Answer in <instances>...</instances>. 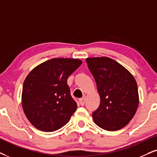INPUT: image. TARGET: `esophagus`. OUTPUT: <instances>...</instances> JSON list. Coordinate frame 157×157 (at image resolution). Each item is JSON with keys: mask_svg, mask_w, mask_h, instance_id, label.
<instances>
[{"mask_svg": "<svg viewBox=\"0 0 157 157\" xmlns=\"http://www.w3.org/2000/svg\"><path fill=\"white\" fill-rule=\"evenodd\" d=\"M85 101H86V97H85V96L82 97V98H80V100H79V101H80V104L81 106H84Z\"/></svg>", "mask_w": 157, "mask_h": 157, "instance_id": "1", "label": "esophagus"}]
</instances>
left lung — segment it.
<instances>
[{"label": "left lung", "instance_id": "obj_1", "mask_svg": "<svg viewBox=\"0 0 157 157\" xmlns=\"http://www.w3.org/2000/svg\"><path fill=\"white\" fill-rule=\"evenodd\" d=\"M88 69L96 80L101 98L93 113L94 122L109 131L124 128L136 114L138 104V85L128 69L108 57L86 59Z\"/></svg>", "mask_w": 157, "mask_h": 157}]
</instances>
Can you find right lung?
Returning a JSON list of instances; mask_svg holds the SVG:
<instances>
[{
    "label": "right lung",
    "instance_id": "add662e5",
    "mask_svg": "<svg viewBox=\"0 0 157 157\" xmlns=\"http://www.w3.org/2000/svg\"><path fill=\"white\" fill-rule=\"evenodd\" d=\"M82 64L77 59L57 58L35 67L25 78L21 93L24 112L35 128L53 132L64 126L77 108L67 85Z\"/></svg>",
    "mask_w": 157,
    "mask_h": 157
}]
</instances>
